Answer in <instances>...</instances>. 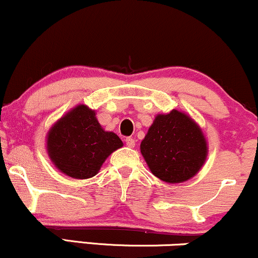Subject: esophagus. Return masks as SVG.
Listing matches in <instances>:
<instances>
[{
    "label": "esophagus",
    "instance_id": "obj_1",
    "mask_svg": "<svg viewBox=\"0 0 258 258\" xmlns=\"http://www.w3.org/2000/svg\"><path fill=\"white\" fill-rule=\"evenodd\" d=\"M125 142H126V146L127 147H130V148H133L135 147V139L133 138H131V137H127L126 139H125Z\"/></svg>",
    "mask_w": 258,
    "mask_h": 258
}]
</instances>
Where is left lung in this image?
<instances>
[{"instance_id": "8db88e82", "label": "left lung", "mask_w": 258, "mask_h": 258, "mask_svg": "<svg viewBox=\"0 0 258 258\" xmlns=\"http://www.w3.org/2000/svg\"><path fill=\"white\" fill-rule=\"evenodd\" d=\"M141 153L154 176L180 183L198 173L206 160L203 132L185 114L172 110L158 115L141 143Z\"/></svg>"}]
</instances>
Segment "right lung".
Listing matches in <instances>:
<instances>
[{
    "label": "right lung",
    "mask_w": 258,
    "mask_h": 258,
    "mask_svg": "<svg viewBox=\"0 0 258 258\" xmlns=\"http://www.w3.org/2000/svg\"><path fill=\"white\" fill-rule=\"evenodd\" d=\"M122 147L115 133L105 132L93 110L79 105L52 127L47 149L53 164L61 172L78 179L91 178L105 159Z\"/></svg>",
    "instance_id": "1"
}]
</instances>
